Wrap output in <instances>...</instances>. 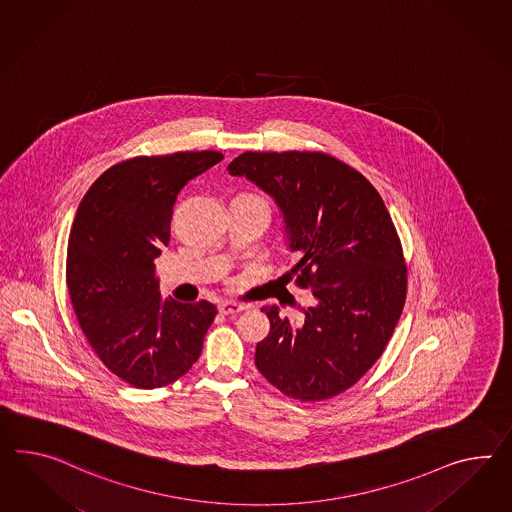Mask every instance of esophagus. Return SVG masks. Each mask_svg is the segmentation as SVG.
Wrapping results in <instances>:
<instances>
[{
    "label": "esophagus",
    "instance_id": "obj_1",
    "mask_svg": "<svg viewBox=\"0 0 512 512\" xmlns=\"http://www.w3.org/2000/svg\"><path fill=\"white\" fill-rule=\"evenodd\" d=\"M247 306H243V304H237V302H221L219 304V312L224 315H234L239 314V312H243Z\"/></svg>",
    "mask_w": 512,
    "mask_h": 512
}]
</instances>
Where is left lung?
Instances as JSON below:
<instances>
[{"mask_svg": "<svg viewBox=\"0 0 512 512\" xmlns=\"http://www.w3.org/2000/svg\"><path fill=\"white\" fill-rule=\"evenodd\" d=\"M228 172L275 198L299 256L289 273L312 291L299 319L263 306L271 332L256 345V367L299 401L349 390L384 353L407 299V265L382 198L323 152H245Z\"/></svg>", "mask_w": 512, "mask_h": 512, "instance_id": "8db88e82", "label": "left lung"}]
</instances>
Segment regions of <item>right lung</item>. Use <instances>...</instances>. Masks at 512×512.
I'll return each mask as SVG.
<instances>
[{"mask_svg":"<svg viewBox=\"0 0 512 512\" xmlns=\"http://www.w3.org/2000/svg\"><path fill=\"white\" fill-rule=\"evenodd\" d=\"M223 158L202 150L126 159L79 202L66 252L72 308L92 351L135 388L185 375L217 315L208 301L161 299L154 260L169 243L180 189Z\"/></svg>","mask_w":512,"mask_h":512,"instance_id":"obj_1","label":"right lung"}]
</instances>
